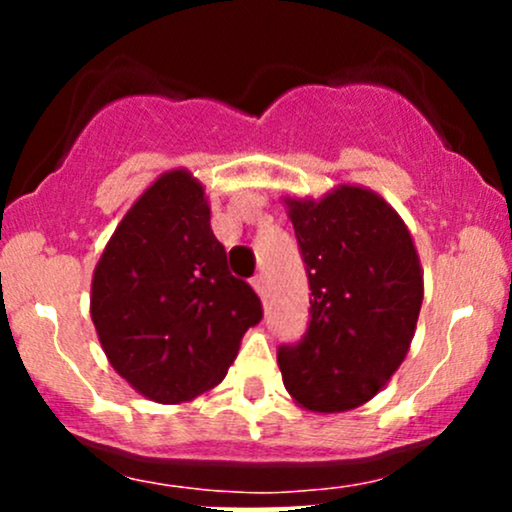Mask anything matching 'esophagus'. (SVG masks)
Wrapping results in <instances>:
<instances>
[{
  "instance_id": "1",
  "label": "esophagus",
  "mask_w": 512,
  "mask_h": 512,
  "mask_svg": "<svg viewBox=\"0 0 512 512\" xmlns=\"http://www.w3.org/2000/svg\"><path fill=\"white\" fill-rule=\"evenodd\" d=\"M250 284H252V289L260 293V296H264V276H262V274H257L255 279L250 281Z\"/></svg>"
}]
</instances>
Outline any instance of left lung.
Wrapping results in <instances>:
<instances>
[{
    "instance_id": "left-lung-1",
    "label": "left lung",
    "mask_w": 512,
    "mask_h": 512,
    "mask_svg": "<svg viewBox=\"0 0 512 512\" xmlns=\"http://www.w3.org/2000/svg\"><path fill=\"white\" fill-rule=\"evenodd\" d=\"M310 281V325L279 349L298 407L339 414L366 404L407 356L424 303V269L407 223L368 187L284 197Z\"/></svg>"
}]
</instances>
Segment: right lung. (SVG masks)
Wrapping results in <instances>:
<instances>
[{
	"label": "right lung",
	"mask_w": 512,
	"mask_h": 512,
	"mask_svg": "<svg viewBox=\"0 0 512 512\" xmlns=\"http://www.w3.org/2000/svg\"><path fill=\"white\" fill-rule=\"evenodd\" d=\"M204 185L158 175L127 209L91 281V320L110 366L139 395L182 404L226 378L262 320L257 293L228 272Z\"/></svg>",
	"instance_id": "1"
}]
</instances>
